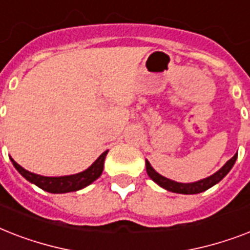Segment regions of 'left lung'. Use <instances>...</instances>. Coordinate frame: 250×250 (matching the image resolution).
Segmentation results:
<instances>
[{"label":"left lung","instance_id":"8db88e82","mask_svg":"<svg viewBox=\"0 0 250 250\" xmlns=\"http://www.w3.org/2000/svg\"><path fill=\"white\" fill-rule=\"evenodd\" d=\"M236 160L237 153L231 158V160L227 161L217 172H214L213 175H210L208 178L201 179V180H197V182L193 183H179L175 182V180H171V179L165 178V176L158 174V172L153 168L152 165L149 164L148 160H145V166H146V172H148L149 178L152 179L154 183H157L158 186L162 187L164 189L168 190V192H174V193L197 194L201 193V192H205L206 189H209V188H211V187L221 182L222 179L225 178L226 175L231 171V168L233 167Z\"/></svg>","mask_w":250,"mask_h":250}]
</instances>
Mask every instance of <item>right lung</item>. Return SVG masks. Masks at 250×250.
Wrapping results in <instances>:
<instances>
[{"mask_svg": "<svg viewBox=\"0 0 250 250\" xmlns=\"http://www.w3.org/2000/svg\"><path fill=\"white\" fill-rule=\"evenodd\" d=\"M107 152L109 150L102 153L86 170L74 175H64V176H44V175L35 174V172L23 168L21 165H18L11 157H10V160L23 178H25L29 183H32L42 190H46L49 193H68V192H76V190L83 189L101 176Z\"/></svg>", "mask_w": 250, "mask_h": 250, "instance_id": "add662e5", "label": "right lung"}]
</instances>
